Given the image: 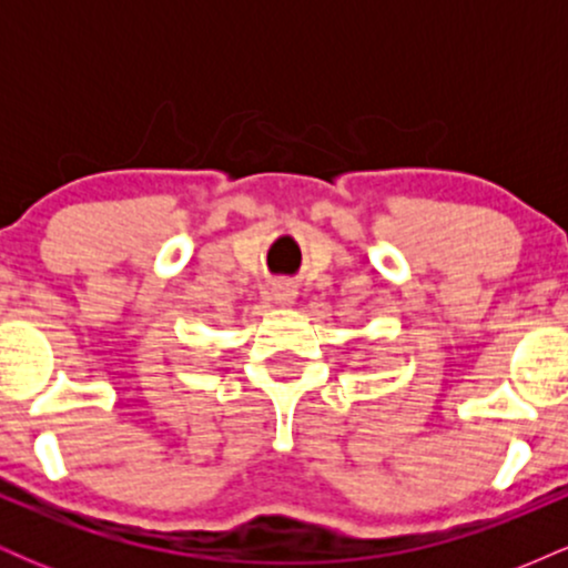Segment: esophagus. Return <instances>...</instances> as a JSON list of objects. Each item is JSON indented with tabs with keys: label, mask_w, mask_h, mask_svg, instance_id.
Here are the masks:
<instances>
[{
	"label": "esophagus",
	"mask_w": 568,
	"mask_h": 568,
	"mask_svg": "<svg viewBox=\"0 0 568 568\" xmlns=\"http://www.w3.org/2000/svg\"><path fill=\"white\" fill-rule=\"evenodd\" d=\"M293 298H296V285L288 283V280H280V283L272 285V302L280 306H291Z\"/></svg>",
	"instance_id": "esophagus-1"
}]
</instances>
